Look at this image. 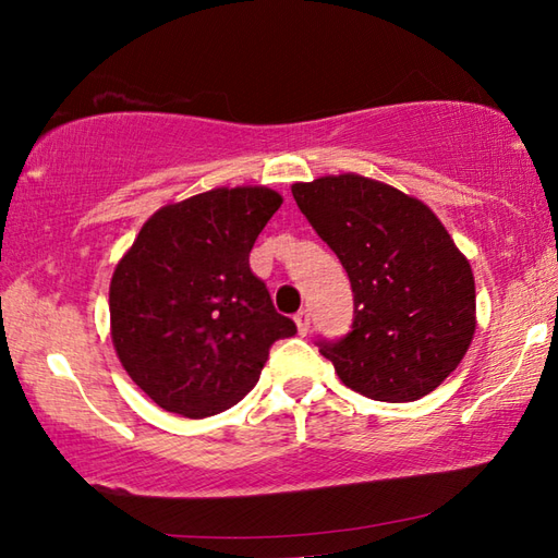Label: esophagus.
Returning a JSON list of instances; mask_svg holds the SVG:
<instances>
[{
	"label": "esophagus",
	"mask_w": 558,
	"mask_h": 558,
	"mask_svg": "<svg viewBox=\"0 0 558 558\" xmlns=\"http://www.w3.org/2000/svg\"><path fill=\"white\" fill-rule=\"evenodd\" d=\"M295 325H298V332L305 337L307 329H310V313H307V310H300V313L295 315Z\"/></svg>",
	"instance_id": "1"
}]
</instances>
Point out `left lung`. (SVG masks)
Here are the masks:
<instances>
[{
    "label": "left lung",
    "mask_w": 558,
    "mask_h": 558,
    "mask_svg": "<svg viewBox=\"0 0 558 558\" xmlns=\"http://www.w3.org/2000/svg\"><path fill=\"white\" fill-rule=\"evenodd\" d=\"M319 239L337 253L354 292L352 332L319 342L344 386L376 401L430 393L475 335V278L426 204L347 172L292 184Z\"/></svg>",
    "instance_id": "1"
}]
</instances>
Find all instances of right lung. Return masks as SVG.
<instances>
[{"label":"right lung","instance_id":"right-lung-1","mask_svg":"<svg viewBox=\"0 0 558 558\" xmlns=\"http://www.w3.org/2000/svg\"><path fill=\"white\" fill-rule=\"evenodd\" d=\"M282 196L219 186L155 211L110 280V337L122 369L159 409L206 418L260 379L276 339L298 332L248 266Z\"/></svg>","mask_w":558,"mask_h":558}]
</instances>
